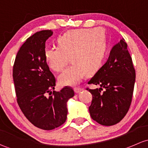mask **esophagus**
I'll return each instance as SVG.
<instances>
[{
  "instance_id": "34e87169",
  "label": "esophagus",
  "mask_w": 148,
  "mask_h": 148,
  "mask_svg": "<svg viewBox=\"0 0 148 148\" xmlns=\"http://www.w3.org/2000/svg\"><path fill=\"white\" fill-rule=\"evenodd\" d=\"M81 90H83V89H82V88H74V91L76 92V93H79V92H81Z\"/></svg>"
}]
</instances>
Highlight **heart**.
<instances>
[{
    "instance_id": "obj_1",
    "label": "heart",
    "mask_w": 148,
    "mask_h": 148,
    "mask_svg": "<svg viewBox=\"0 0 148 148\" xmlns=\"http://www.w3.org/2000/svg\"><path fill=\"white\" fill-rule=\"evenodd\" d=\"M58 47L45 50V58L52 70L64 69L58 76L62 86L78 84L85 75L90 76L100 68L106 51V35L103 28H81L70 30L57 40Z\"/></svg>"
}]
</instances>
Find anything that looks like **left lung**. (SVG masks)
<instances>
[{
	"instance_id": "obj_1",
	"label": "left lung",
	"mask_w": 148,
	"mask_h": 148,
	"mask_svg": "<svg viewBox=\"0 0 148 148\" xmlns=\"http://www.w3.org/2000/svg\"><path fill=\"white\" fill-rule=\"evenodd\" d=\"M135 81L132 58L123 38L112 47L106 63L88 83L100 86L99 89L87 88L92 95L89 107L92 119L106 126L119 123L130 108Z\"/></svg>"
}]
</instances>
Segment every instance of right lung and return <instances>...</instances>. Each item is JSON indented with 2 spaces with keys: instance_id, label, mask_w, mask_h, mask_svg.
Instances as JSON below:
<instances>
[{
  "instance_id": "obj_1",
  "label": "right lung",
  "mask_w": 148,
  "mask_h": 148,
  "mask_svg": "<svg viewBox=\"0 0 148 148\" xmlns=\"http://www.w3.org/2000/svg\"><path fill=\"white\" fill-rule=\"evenodd\" d=\"M53 33L51 30H41L29 37L18 52L13 70L21 111L33 125L45 130L65 123L67 102L75 94L73 90L67 86L59 92H51L56 79L47 64L45 41Z\"/></svg>"
}]
</instances>
